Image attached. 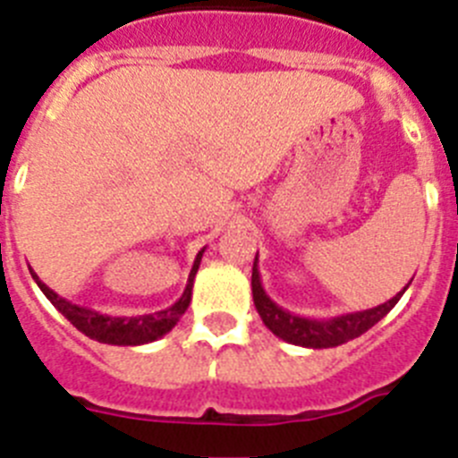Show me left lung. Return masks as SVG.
Returning a JSON list of instances; mask_svg holds the SVG:
<instances>
[{
    "mask_svg": "<svg viewBox=\"0 0 458 458\" xmlns=\"http://www.w3.org/2000/svg\"><path fill=\"white\" fill-rule=\"evenodd\" d=\"M411 284V282H409ZM407 284V287H409ZM250 287H253V302L258 314L262 316L264 326L273 332L276 336H280L282 341L293 345H302V348H336L341 344H348L350 339H357L364 332H369L375 323L384 318L393 307L397 305V301L403 298V293L407 292V287L400 293L386 301L384 305L373 307V310L364 311H350V314L335 316V318H307V316L292 314V311L282 310L277 302H273L267 296L262 287V277H259L258 268V255H255L253 262V277H250Z\"/></svg>",
    "mask_w": 458,
    "mask_h": 458,
    "instance_id": "8db88e82",
    "label": "left lung"
}]
</instances>
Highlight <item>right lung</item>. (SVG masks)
Wrapping results in <instances>:
<instances>
[{
	"label": "right lung",
	"instance_id": "right-lung-1",
	"mask_svg": "<svg viewBox=\"0 0 458 458\" xmlns=\"http://www.w3.org/2000/svg\"><path fill=\"white\" fill-rule=\"evenodd\" d=\"M205 249L199 250L194 259V267H191L190 277H187V287L182 292V296L166 310L156 311V314H144V316H108L99 314V311L88 310V307H81L70 302L67 298L58 296L55 292H51L45 282L36 276L33 268H29L36 280V284L40 287V292L49 298L51 305L61 311L72 326L79 332H83L89 339L99 341V344H110V345H144L151 344V341L162 339L166 332H171V327L176 326L181 316L185 314L187 307L191 302V289H194V277L196 271L200 267V258H203Z\"/></svg>",
	"mask_w": 458,
	"mask_h": 458
}]
</instances>
